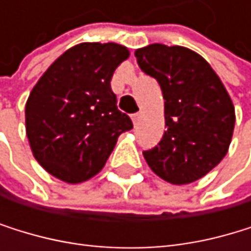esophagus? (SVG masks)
I'll use <instances>...</instances> for the list:
<instances>
[{"instance_id": "34e87169", "label": "esophagus", "mask_w": 251, "mask_h": 251, "mask_svg": "<svg viewBox=\"0 0 251 251\" xmlns=\"http://www.w3.org/2000/svg\"><path fill=\"white\" fill-rule=\"evenodd\" d=\"M141 116H143V113H141V111H138V113L132 114V122H134V125H138V123H140Z\"/></svg>"}]
</instances>
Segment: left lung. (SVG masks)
<instances>
[{"label":"left lung","instance_id":"left-lung-1","mask_svg":"<svg viewBox=\"0 0 251 251\" xmlns=\"http://www.w3.org/2000/svg\"><path fill=\"white\" fill-rule=\"evenodd\" d=\"M138 66L162 90L167 131L144 151L155 175L184 185L208 175L229 151L235 107L226 87L197 52L184 46L148 45L135 51Z\"/></svg>","mask_w":251,"mask_h":251}]
</instances>
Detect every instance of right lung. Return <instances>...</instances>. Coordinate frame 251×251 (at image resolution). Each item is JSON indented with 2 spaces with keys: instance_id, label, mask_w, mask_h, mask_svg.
<instances>
[{
  "instance_id": "add662e5",
  "label": "right lung",
  "mask_w": 251,
  "mask_h": 251,
  "mask_svg": "<svg viewBox=\"0 0 251 251\" xmlns=\"http://www.w3.org/2000/svg\"><path fill=\"white\" fill-rule=\"evenodd\" d=\"M128 57L123 45L84 42L61 54L33 87L25 129L34 158L50 175L67 184L93 177L119 135L132 129L110 84Z\"/></svg>"
}]
</instances>
